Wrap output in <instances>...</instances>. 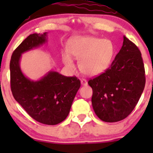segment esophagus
<instances>
[{"instance_id": "obj_1", "label": "esophagus", "mask_w": 153, "mask_h": 153, "mask_svg": "<svg viewBox=\"0 0 153 153\" xmlns=\"http://www.w3.org/2000/svg\"><path fill=\"white\" fill-rule=\"evenodd\" d=\"M80 82H81V85H83V86H85V85H88V82L85 79H82V80H80Z\"/></svg>"}]
</instances>
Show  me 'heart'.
Returning <instances> with one entry per match:
<instances>
[{"label":"heart","instance_id":"obj_1","mask_svg":"<svg viewBox=\"0 0 153 153\" xmlns=\"http://www.w3.org/2000/svg\"><path fill=\"white\" fill-rule=\"evenodd\" d=\"M68 51L69 53L63 52L62 59L68 69L73 70L75 68L73 56L78 59V68L81 73L89 76H96L103 73L109 66L114 50L110 40L84 36L70 40Z\"/></svg>","mask_w":153,"mask_h":153}]
</instances>
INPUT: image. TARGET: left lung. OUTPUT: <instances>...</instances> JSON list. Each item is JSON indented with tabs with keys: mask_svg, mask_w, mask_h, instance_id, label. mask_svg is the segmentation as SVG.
I'll list each match as a JSON object with an SVG mask.
<instances>
[{
	"mask_svg": "<svg viewBox=\"0 0 153 153\" xmlns=\"http://www.w3.org/2000/svg\"><path fill=\"white\" fill-rule=\"evenodd\" d=\"M138 47L124 36L123 45L105 73L88 81L93 108L106 122H117L130 114L145 85V68Z\"/></svg>",
	"mask_w": 153,
	"mask_h": 153,
	"instance_id": "left-lung-1",
	"label": "left lung"
}]
</instances>
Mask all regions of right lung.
<instances>
[{"instance_id":"1","label":"right lung","mask_w":153,"mask_h":153,"mask_svg":"<svg viewBox=\"0 0 153 153\" xmlns=\"http://www.w3.org/2000/svg\"><path fill=\"white\" fill-rule=\"evenodd\" d=\"M47 42V33L29 35L13 52L10 62V88L16 101L37 122L55 125L69 114L80 87L76 77H66L50 71L39 80H32L21 69L22 54Z\"/></svg>"}]
</instances>
